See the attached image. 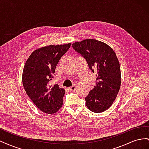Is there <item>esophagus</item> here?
Returning a JSON list of instances; mask_svg holds the SVG:
<instances>
[{
	"instance_id": "1",
	"label": "esophagus",
	"mask_w": 149,
	"mask_h": 149,
	"mask_svg": "<svg viewBox=\"0 0 149 149\" xmlns=\"http://www.w3.org/2000/svg\"><path fill=\"white\" fill-rule=\"evenodd\" d=\"M76 88V85H73V86H72L69 88V90H70L71 91H74Z\"/></svg>"
}]
</instances>
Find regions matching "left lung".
<instances>
[{
  "label": "left lung",
  "instance_id": "obj_1",
  "mask_svg": "<svg viewBox=\"0 0 149 149\" xmlns=\"http://www.w3.org/2000/svg\"><path fill=\"white\" fill-rule=\"evenodd\" d=\"M72 47L86 60L89 68L96 73V86L85 97L86 105L96 113L112 106L121 84L119 62L114 51L105 43L94 39L75 42Z\"/></svg>",
  "mask_w": 149,
  "mask_h": 149
}]
</instances>
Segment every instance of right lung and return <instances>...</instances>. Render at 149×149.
Returning <instances> with one entry per match:
<instances>
[{"mask_svg": "<svg viewBox=\"0 0 149 149\" xmlns=\"http://www.w3.org/2000/svg\"><path fill=\"white\" fill-rule=\"evenodd\" d=\"M71 43L48 45L36 49L26 60L22 74V83L26 93L38 109L52 114L63 105L65 90L58 84L49 86L61 56Z\"/></svg>", "mask_w": 149, "mask_h": 149, "instance_id": "add662e5", "label": "right lung"}]
</instances>
